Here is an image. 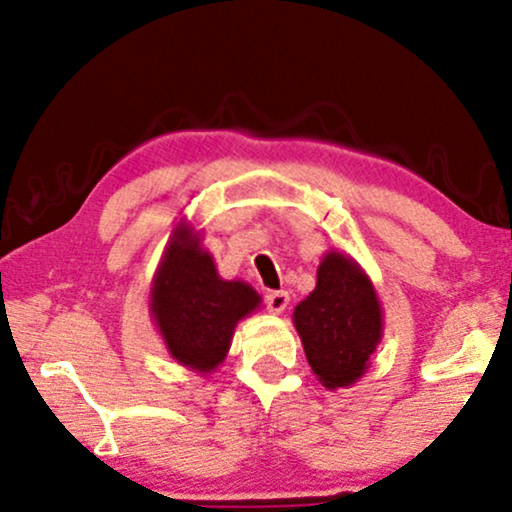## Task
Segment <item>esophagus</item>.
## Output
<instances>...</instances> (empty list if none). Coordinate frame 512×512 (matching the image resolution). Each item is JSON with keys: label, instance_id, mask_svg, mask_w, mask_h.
<instances>
[{"label": "esophagus", "instance_id": "obj_1", "mask_svg": "<svg viewBox=\"0 0 512 512\" xmlns=\"http://www.w3.org/2000/svg\"><path fill=\"white\" fill-rule=\"evenodd\" d=\"M288 303H291V295L286 291L267 293V310L272 312V315H281V312L288 307Z\"/></svg>", "mask_w": 512, "mask_h": 512}]
</instances>
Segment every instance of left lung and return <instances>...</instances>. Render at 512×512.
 I'll return each instance as SVG.
<instances>
[{
    "mask_svg": "<svg viewBox=\"0 0 512 512\" xmlns=\"http://www.w3.org/2000/svg\"><path fill=\"white\" fill-rule=\"evenodd\" d=\"M307 362L329 391L348 389L372 365L384 336V310L374 283L353 257L329 250L317 267L315 291L293 310Z\"/></svg>",
    "mask_w": 512,
    "mask_h": 512,
    "instance_id": "left-lung-1",
    "label": "left lung"
}]
</instances>
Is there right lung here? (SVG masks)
<instances>
[{
    "instance_id": "add662e5",
    "label": "right lung",
    "mask_w": 512,
    "mask_h": 512,
    "mask_svg": "<svg viewBox=\"0 0 512 512\" xmlns=\"http://www.w3.org/2000/svg\"><path fill=\"white\" fill-rule=\"evenodd\" d=\"M200 236L186 217L174 226L152 279L150 315L178 365L207 377L226 360L240 319L262 298L250 283L221 279Z\"/></svg>"
}]
</instances>
